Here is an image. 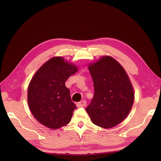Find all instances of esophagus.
Returning <instances> with one entry per match:
<instances>
[{"mask_svg":"<svg viewBox=\"0 0 161 161\" xmlns=\"http://www.w3.org/2000/svg\"><path fill=\"white\" fill-rule=\"evenodd\" d=\"M86 100H81V102H78L77 104V107H83L84 106H86Z\"/></svg>","mask_w":161,"mask_h":161,"instance_id":"34e87169","label":"esophagus"}]
</instances>
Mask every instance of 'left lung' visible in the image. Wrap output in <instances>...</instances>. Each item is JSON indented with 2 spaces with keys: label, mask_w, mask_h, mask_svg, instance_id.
Here are the masks:
<instances>
[{
  "label": "left lung",
  "mask_w": 161,
  "mask_h": 161,
  "mask_svg": "<svg viewBox=\"0 0 161 161\" xmlns=\"http://www.w3.org/2000/svg\"><path fill=\"white\" fill-rule=\"evenodd\" d=\"M88 70L93 81L94 96L86 110L95 125L114 127L128 115L134 100L128 75L117 61L108 56L89 65Z\"/></svg>",
  "instance_id": "8db88e82"
}]
</instances>
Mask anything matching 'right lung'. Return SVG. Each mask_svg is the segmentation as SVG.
Listing matches in <instances>:
<instances>
[{
  "label": "right lung",
  "mask_w": 161,
  "mask_h": 161,
  "mask_svg": "<svg viewBox=\"0 0 161 161\" xmlns=\"http://www.w3.org/2000/svg\"><path fill=\"white\" fill-rule=\"evenodd\" d=\"M77 71L75 65L61 57L47 61L29 84L28 102L37 120L50 129H59L70 122L77 108L65 82Z\"/></svg>",
  "instance_id": "right-lung-1"
}]
</instances>
